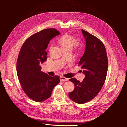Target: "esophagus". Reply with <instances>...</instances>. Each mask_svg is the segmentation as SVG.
<instances>
[{
  "label": "esophagus",
  "mask_w": 127,
  "mask_h": 127,
  "mask_svg": "<svg viewBox=\"0 0 127 127\" xmlns=\"http://www.w3.org/2000/svg\"><path fill=\"white\" fill-rule=\"evenodd\" d=\"M60 79L61 81H67L68 80V78H65L64 77H60Z\"/></svg>",
  "instance_id": "esophagus-1"
}]
</instances>
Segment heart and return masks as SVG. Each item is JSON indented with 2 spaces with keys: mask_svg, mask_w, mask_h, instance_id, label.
<instances>
[{
  "mask_svg": "<svg viewBox=\"0 0 127 127\" xmlns=\"http://www.w3.org/2000/svg\"><path fill=\"white\" fill-rule=\"evenodd\" d=\"M62 49H70L72 50L76 45L77 40L74 37L69 35H65L61 37L59 41Z\"/></svg>",
  "mask_w": 127,
  "mask_h": 127,
  "instance_id": "heart-1",
  "label": "heart"
}]
</instances>
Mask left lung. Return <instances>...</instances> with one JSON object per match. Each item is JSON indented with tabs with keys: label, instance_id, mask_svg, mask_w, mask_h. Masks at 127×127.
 <instances>
[{
	"label": "left lung",
	"instance_id": "obj_1",
	"mask_svg": "<svg viewBox=\"0 0 127 127\" xmlns=\"http://www.w3.org/2000/svg\"><path fill=\"white\" fill-rule=\"evenodd\" d=\"M82 32L86 47L78 65L81 66L85 78L81 82L76 78L70 79L75 88L69 93L70 98L79 104L92 100L99 93L105 82L108 68L107 54L102 42L83 30Z\"/></svg>",
	"mask_w": 127,
	"mask_h": 127
}]
</instances>
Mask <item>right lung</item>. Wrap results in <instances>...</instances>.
<instances>
[{
  "label": "right lung",
  "mask_w": 127,
  "mask_h": 127,
  "mask_svg": "<svg viewBox=\"0 0 127 127\" xmlns=\"http://www.w3.org/2000/svg\"><path fill=\"white\" fill-rule=\"evenodd\" d=\"M55 29H47L35 33L23 44L18 56L16 72L27 95L36 102L49 98L53 89L60 80L59 76H50L41 71V65L47 59L50 41L59 34Z\"/></svg>",
  "instance_id": "1"
}]
</instances>
